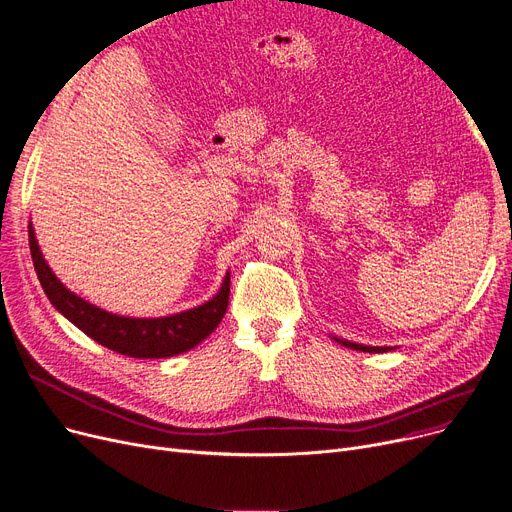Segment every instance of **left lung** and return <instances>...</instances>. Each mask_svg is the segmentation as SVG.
Masks as SVG:
<instances>
[{
    "instance_id": "obj_1",
    "label": "left lung",
    "mask_w": 512,
    "mask_h": 512,
    "mask_svg": "<svg viewBox=\"0 0 512 512\" xmlns=\"http://www.w3.org/2000/svg\"><path fill=\"white\" fill-rule=\"evenodd\" d=\"M339 345L343 347H349V349H355V351H364V353H386L393 347H370V345H359V343H351V341H345V339H339V337H333Z\"/></svg>"
}]
</instances>
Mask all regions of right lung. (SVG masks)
Segmentation results:
<instances>
[{
    "mask_svg": "<svg viewBox=\"0 0 512 512\" xmlns=\"http://www.w3.org/2000/svg\"><path fill=\"white\" fill-rule=\"evenodd\" d=\"M30 256L37 270L41 287L53 308L64 314L84 335L99 345L138 359H161L194 349L219 326L229 304V273L213 299L202 306L161 316V318H130L105 312L72 293L49 268L39 248L33 225H28Z\"/></svg>",
    "mask_w": 512,
    "mask_h": 512,
    "instance_id": "obj_1",
    "label": "right lung"
}]
</instances>
